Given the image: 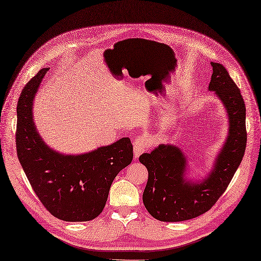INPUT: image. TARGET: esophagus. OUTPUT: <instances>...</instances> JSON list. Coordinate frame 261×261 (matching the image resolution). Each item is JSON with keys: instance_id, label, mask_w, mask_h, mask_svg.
I'll return each mask as SVG.
<instances>
[{"instance_id": "1", "label": "esophagus", "mask_w": 261, "mask_h": 261, "mask_svg": "<svg viewBox=\"0 0 261 261\" xmlns=\"http://www.w3.org/2000/svg\"><path fill=\"white\" fill-rule=\"evenodd\" d=\"M149 147V139L145 136L136 137L133 142V149H134V156L135 159H138L140 154L147 151Z\"/></svg>"}]
</instances>
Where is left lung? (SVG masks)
Here are the masks:
<instances>
[{
    "instance_id": "1",
    "label": "left lung",
    "mask_w": 261,
    "mask_h": 261,
    "mask_svg": "<svg viewBox=\"0 0 261 261\" xmlns=\"http://www.w3.org/2000/svg\"><path fill=\"white\" fill-rule=\"evenodd\" d=\"M213 74L208 91L224 107L228 116V135L212 169L200 180L188 178V159L180 148L161 143L150 153L139 156L148 169V182L142 201L152 217L177 222L195 218L207 212L226 191L246 148V108L237 84L227 69L211 62Z\"/></svg>"
}]
</instances>
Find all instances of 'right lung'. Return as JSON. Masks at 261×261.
I'll return each instance as SVG.
<instances>
[{
  "label": "right lung",
  "instance_id": "add662e5",
  "mask_svg": "<svg viewBox=\"0 0 261 261\" xmlns=\"http://www.w3.org/2000/svg\"><path fill=\"white\" fill-rule=\"evenodd\" d=\"M48 68L41 69L23 87L17 103L16 147L23 172L53 216L65 221H89L106 205L110 187L132 163L127 137L82 154H65L46 145L33 120V100Z\"/></svg>",
  "mask_w": 261,
  "mask_h": 261
}]
</instances>
